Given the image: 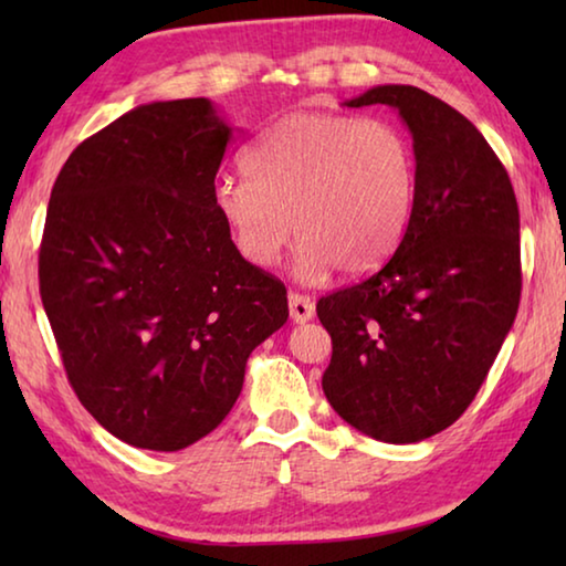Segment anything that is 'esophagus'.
Wrapping results in <instances>:
<instances>
[{
    "label": "esophagus",
    "mask_w": 566,
    "mask_h": 566,
    "mask_svg": "<svg viewBox=\"0 0 566 566\" xmlns=\"http://www.w3.org/2000/svg\"><path fill=\"white\" fill-rule=\"evenodd\" d=\"M286 300H290V317H292V322L304 324V322H310L314 317V302L306 294L290 292V296H286Z\"/></svg>",
    "instance_id": "1"
}]
</instances>
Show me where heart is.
Masks as SVG:
<instances>
[{
	"label": "heart",
	"instance_id": "heart-1",
	"mask_svg": "<svg viewBox=\"0 0 566 566\" xmlns=\"http://www.w3.org/2000/svg\"><path fill=\"white\" fill-rule=\"evenodd\" d=\"M247 179H219L214 209L252 266H272L294 232V272L322 282L364 274L405 234L417 195L415 155L385 119L296 112L244 155Z\"/></svg>",
	"mask_w": 566,
	"mask_h": 566
}]
</instances>
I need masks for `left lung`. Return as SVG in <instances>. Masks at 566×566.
Returning <instances> with one entry per match:
<instances>
[{
	"mask_svg": "<svg viewBox=\"0 0 566 566\" xmlns=\"http://www.w3.org/2000/svg\"><path fill=\"white\" fill-rule=\"evenodd\" d=\"M389 104L415 139L417 195L379 272L322 296L332 337L322 389L371 439L411 444L472 405L522 294L520 207L500 157L464 114L409 84L347 107Z\"/></svg>",
	"mask_w": 566,
	"mask_h": 566,
	"instance_id": "8db88e82",
	"label": "left lung"
}]
</instances>
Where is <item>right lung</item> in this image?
<instances>
[{
	"label": "right lung",
	"mask_w": 566,
	"mask_h": 566,
	"mask_svg": "<svg viewBox=\"0 0 566 566\" xmlns=\"http://www.w3.org/2000/svg\"><path fill=\"white\" fill-rule=\"evenodd\" d=\"M229 124L205 97L151 102L76 147L56 177L40 294L66 379L122 442L177 452L217 429L247 359L290 317L214 209Z\"/></svg>",
	"instance_id": "right-lung-1"
}]
</instances>
